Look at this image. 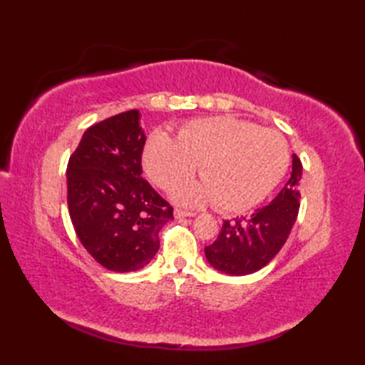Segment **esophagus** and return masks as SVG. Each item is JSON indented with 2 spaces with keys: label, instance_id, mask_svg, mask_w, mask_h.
Returning a JSON list of instances; mask_svg holds the SVG:
<instances>
[{
  "label": "esophagus",
  "instance_id": "obj_1",
  "mask_svg": "<svg viewBox=\"0 0 365 365\" xmlns=\"http://www.w3.org/2000/svg\"><path fill=\"white\" fill-rule=\"evenodd\" d=\"M174 216H175V218H187V216H195V213L187 212V210H182V208H175Z\"/></svg>",
  "mask_w": 365,
  "mask_h": 365
}]
</instances>
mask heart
Returning <instances> with one entry per match:
<instances>
[{
	"instance_id": "b5f03b06",
	"label": "heart",
	"mask_w": 365,
	"mask_h": 365,
	"mask_svg": "<svg viewBox=\"0 0 365 365\" xmlns=\"http://www.w3.org/2000/svg\"><path fill=\"white\" fill-rule=\"evenodd\" d=\"M289 161L282 135L230 115L191 120L177 139L155 131L143 155L147 175L165 190L187 182L202 165L205 182L182 187L175 197L190 205L216 202L224 212L262 202L282 180Z\"/></svg>"
}]
</instances>
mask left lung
<instances>
[{
	"mask_svg": "<svg viewBox=\"0 0 365 365\" xmlns=\"http://www.w3.org/2000/svg\"><path fill=\"white\" fill-rule=\"evenodd\" d=\"M302 165L292 155V175L279 195L250 216L224 221L213 245L205 246L208 263L232 276L255 273L274 259L290 235L299 210Z\"/></svg>",
	"mask_w": 365,
	"mask_h": 365,
	"instance_id": "1",
	"label": "left lung"
}]
</instances>
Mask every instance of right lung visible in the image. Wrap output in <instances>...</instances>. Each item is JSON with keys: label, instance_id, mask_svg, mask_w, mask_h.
<instances>
[{"label": "right lung", "instance_id": "1", "mask_svg": "<svg viewBox=\"0 0 365 365\" xmlns=\"http://www.w3.org/2000/svg\"><path fill=\"white\" fill-rule=\"evenodd\" d=\"M138 110L89 127L67 165V204L81 245L100 265L130 273L155 257L173 207L143 178Z\"/></svg>", "mask_w": 365, "mask_h": 365}]
</instances>
